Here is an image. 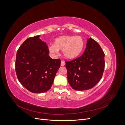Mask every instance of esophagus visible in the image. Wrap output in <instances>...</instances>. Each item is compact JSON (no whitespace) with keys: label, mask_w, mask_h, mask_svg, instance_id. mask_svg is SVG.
<instances>
[{"label":"esophagus","mask_w":125,"mask_h":125,"mask_svg":"<svg viewBox=\"0 0 125 125\" xmlns=\"http://www.w3.org/2000/svg\"><path fill=\"white\" fill-rule=\"evenodd\" d=\"M60 65H61L62 66H64L65 65V62H63V61H62L61 62V63H60Z\"/></svg>","instance_id":"34e87169"}]
</instances>
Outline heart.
I'll return each instance as SVG.
<instances>
[{
    "mask_svg": "<svg viewBox=\"0 0 125 125\" xmlns=\"http://www.w3.org/2000/svg\"><path fill=\"white\" fill-rule=\"evenodd\" d=\"M84 45V40L81 36H60L55 39L54 45L49 47V50L53 54H57L58 51H62L65 58L73 59L82 53Z\"/></svg>",
    "mask_w": 125,
    "mask_h": 125,
    "instance_id": "1",
    "label": "heart"
}]
</instances>
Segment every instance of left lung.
<instances>
[{"label":"left lung","mask_w":125,"mask_h":125,"mask_svg":"<svg viewBox=\"0 0 125 125\" xmlns=\"http://www.w3.org/2000/svg\"><path fill=\"white\" fill-rule=\"evenodd\" d=\"M104 56L99 44L91 37L88 39L82 55L66 62L68 81L71 88L77 91L93 88L103 75Z\"/></svg>","instance_id":"obj_1"}]
</instances>
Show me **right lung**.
Segmentation results:
<instances>
[{
	"mask_svg": "<svg viewBox=\"0 0 125 125\" xmlns=\"http://www.w3.org/2000/svg\"><path fill=\"white\" fill-rule=\"evenodd\" d=\"M40 35L29 37L18 49L16 71L19 81L32 93H44L53 83L61 61L49 56L46 43Z\"/></svg>",
	"mask_w": 125,
	"mask_h": 125,
	"instance_id": "1",
	"label": "right lung"
}]
</instances>
